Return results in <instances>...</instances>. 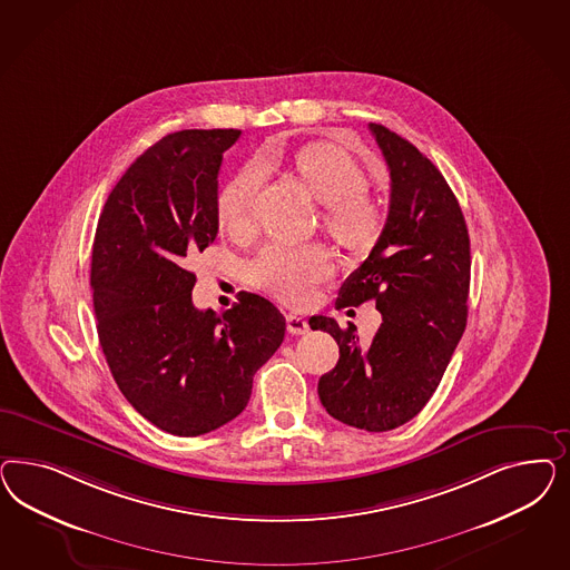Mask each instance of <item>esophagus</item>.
Listing matches in <instances>:
<instances>
[{
  "label": "esophagus",
  "instance_id": "1",
  "mask_svg": "<svg viewBox=\"0 0 570 570\" xmlns=\"http://www.w3.org/2000/svg\"><path fill=\"white\" fill-rule=\"evenodd\" d=\"M286 328H288L291 334H305V332H309V324H307V320L303 315L288 313L286 315Z\"/></svg>",
  "mask_w": 570,
  "mask_h": 570
}]
</instances>
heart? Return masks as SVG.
<instances>
[{
  "label": "heart",
  "instance_id": "obj_1",
  "mask_svg": "<svg viewBox=\"0 0 570 570\" xmlns=\"http://www.w3.org/2000/svg\"><path fill=\"white\" fill-rule=\"evenodd\" d=\"M276 167V163H267ZM286 171L322 203V227L351 250H367L384 229V208L367 191L362 165L343 148L330 141L307 144L294 153ZM263 184L259 165L236 173L217 198V210L229 232H248L255 219V205ZM332 274V257L322 244L279 246L269 244L246 267V279L265 293L288 303H303L313 288Z\"/></svg>",
  "mask_w": 570,
  "mask_h": 570
}]
</instances>
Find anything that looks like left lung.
Masks as SVG:
<instances>
[{"label":"left lung","instance_id":"left-lung-1","mask_svg":"<svg viewBox=\"0 0 570 570\" xmlns=\"http://www.w3.org/2000/svg\"><path fill=\"white\" fill-rule=\"evenodd\" d=\"M391 173L386 224L370 257L346 277L336 309L374 301L382 324L370 345L355 326L311 317L341 357L317 384L332 417L370 432L393 431L422 412L448 370L468 317L470 238L455 194L414 144L370 122Z\"/></svg>","mask_w":570,"mask_h":570}]
</instances>
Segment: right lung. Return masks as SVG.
<instances>
[{
  "label": "right lung",
  "instance_id": "add662e5",
  "mask_svg": "<svg viewBox=\"0 0 570 570\" xmlns=\"http://www.w3.org/2000/svg\"><path fill=\"white\" fill-rule=\"evenodd\" d=\"M240 129H186L150 146L108 194L91 288L104 357L125 399L156 429L198 436L246 407L253 376L284 341L267 298L224 313L191 303L190 265L217 238V175Z\"/></svg>",
  "mask_w": 570,
  "mask_h": 570
}]
</instances>
